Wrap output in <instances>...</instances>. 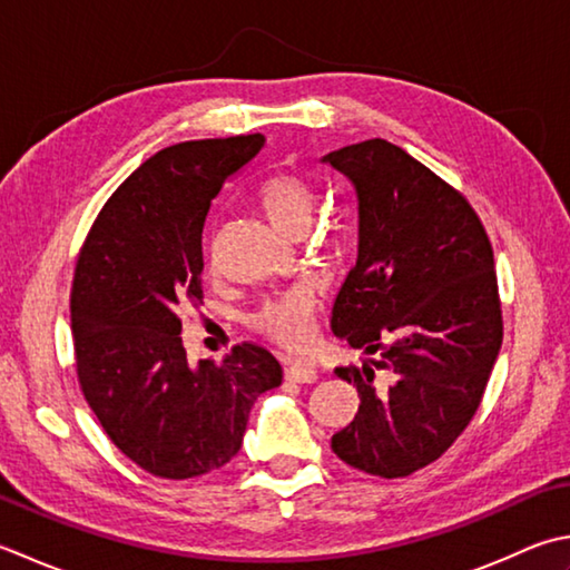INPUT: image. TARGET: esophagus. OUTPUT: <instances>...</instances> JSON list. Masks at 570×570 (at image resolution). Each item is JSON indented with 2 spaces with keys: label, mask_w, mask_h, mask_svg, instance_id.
<instances>
[{
  "label": "esophagus",
  "mask_w": 570,
  "mask_h": 570,
  "mask_svg": "<svg viewBox=\"0 0 570 570\" xmlns=\"http://www.w3.org/2000/svg\"><path fill=\"white\" fill-rule=\"evenodd\" d=\"M318 377L316 367L311 363H304V361H292L286 363V381L292 383H314Z\"/></svg>",
  "instance_id": "obj_1"
}]
</instances>
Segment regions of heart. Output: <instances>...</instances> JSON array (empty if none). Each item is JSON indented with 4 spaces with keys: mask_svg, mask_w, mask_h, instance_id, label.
Masks as SVG:
<instances>
[{
    "mask_svg": "<svg viewBox=\"0 0 570 570\" xmlns=\"http://www.w3.org/2000/svg\"><path fill=\"white\" fill-rule=\"evenodd\" d=\"M256 203L278 232L298 237L308 229L316 215L318 187L298 173H274L256 189ZM314 311V296L306 288H292V292L266 301L254 314L252 323L269 338L288 345V348H298L311 338Z\"/></svg>",
    "mask_w": 570,
    "mask_h": 570,
    "instance_id": "obj_1",
    "label": "heart"
}]
</instances>
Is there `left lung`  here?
I'll return each instance as SVG.
<instances>
[{"instance_id":"left-lung-1","label":"left lung","mask_w":570,"mask_h":570,"mask_svg":"<svg viewBox=\"0 0 570 570\" xmlns=\"http://www.w3.org/2000/svg\"><path fill=\"white\" fill-rule=\"evenodd\" d=\"M321 163L358 199V259L331 331L381 353L336 367L361 405L331 448L361 472L407 476L448 452L482 403L504 336L492 244L470 203L393 142L345 145Z\"/></svg>"}]
</instances>
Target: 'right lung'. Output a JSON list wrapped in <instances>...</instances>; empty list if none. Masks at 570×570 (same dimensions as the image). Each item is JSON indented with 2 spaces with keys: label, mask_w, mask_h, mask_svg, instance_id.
Instances as JSON below:
<instances>
[{
  "label": "right lung",
  "mask_w": 570,
  "mask_h": 570,
  "mask_svg": "<svg viewBox=\"0 0 570 570\" xmlns=\"http://www.w3.org/2000/svg\"><path fill=\"white\" fill-rule=\"evenodd\" d=\"M264 136L187 140L122 183L76 262L71 331L88 405L128 460L193 479L239 452L254 400L282 365L254 343L219 365H189L180 311L203 301V229L212 199L256 158Z\"/></svg>",
  "instance_id": "obj_1"
}]
</instances>
